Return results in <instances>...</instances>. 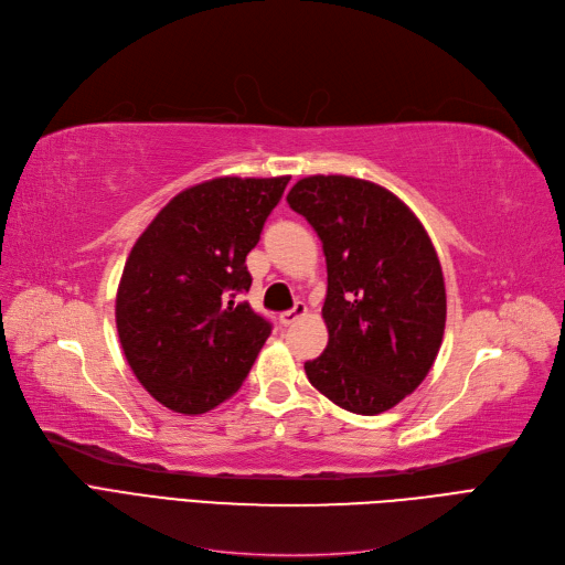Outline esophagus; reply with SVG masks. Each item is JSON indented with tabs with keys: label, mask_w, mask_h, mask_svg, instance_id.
Masks as SVG:
<instances>
[{
	"label": "esophagus",
	"mask_w": 565,
	"mask_h": 565,
	"mask_svg": "<svg viewBox=\"0 0 565 565\" xmlns=\"http://www.w3.org/2000/svg\"><path fill=\"white\" fill-rule=\"evenodd\" d=\"M306 310H308V308H306V303H303V301H297V303H295V308L285 310V313H280V316H278V320H280V324H282V327H289V324H295L301 316H306Z\"/></svg>",
	"instance_id": "esophagus-1"
}]
</instances>
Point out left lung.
Returning <instances> with one entry per match:
<instances>
[{
    "instance_id": "8db88e82",
    "label": "left lung",
    "mask_w": 565,
    "mask_h": 565,
    "mask_svg": "<svg viewBox=\"0 0 565 565\" xmlns=\"http://www.w3.org/2000/svg\"><path fill=\"white\" fill-rule=\"evenodd\" d=\"M327 259L324 353L308 381L345 412L376 416L430 372L446 324V289L430 236L393 191L345 174H310L287 193Z\"/></svg>"
}]
</instances>
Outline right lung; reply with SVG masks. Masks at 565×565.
<instances>
[{"label":"right lung","mask_w":565,"mask_h":565,"mask_svg":"<svg viewBox=\"0 0 565 565\" xmlns=\"http://www.w3.org/2000/svg\"><path fill=\"white\" fill-rule=\"evenodd\" d=\"M289 178H215L178 193L132 245L116 291V329L145 391L196 416L238 391L270 322L236 295Z\"/></svg>","instance_id":"right-lung-1"}]
</instances>
